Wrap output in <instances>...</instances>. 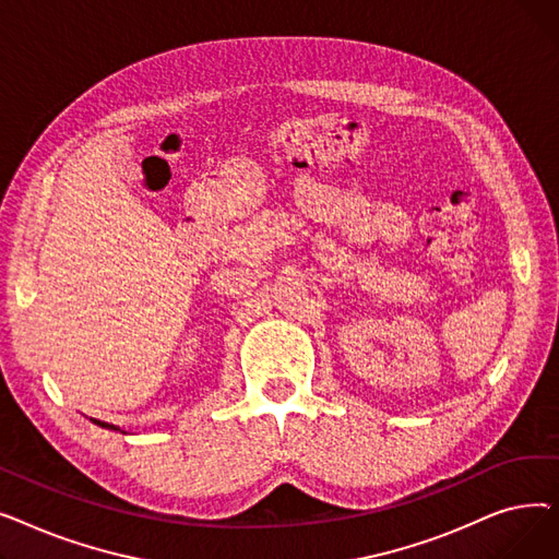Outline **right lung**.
Instances as JSON below:
<instances>
[{
	"instance_id": "obj_1",
	"label": "right lung",
	"mask_w": 559,
	"mask_h": 559,
	"mask_svg": "<svg viewBox=\"0 0 559 559\" xmlns=\"http://www.w3.org/2000/svg\"><path fill=\"white\" fill-rule=\"evenodd\" d=\"M97 426H102V428H108V430H120V428H115V426H110V424H104V421H97V419H93Z\"/></svg>"
}]
</instances>
